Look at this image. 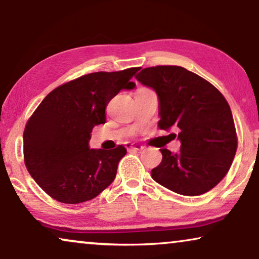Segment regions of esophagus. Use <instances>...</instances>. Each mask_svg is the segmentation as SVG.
<instances>
[{
  "label": "esophagus",
  "mask_w": 259,
  "mask_h": 259,
  "mask_svg": "<svg viewBox=\"0 0 259 259\" xmlns=\"http://www.w3.org/2000/svg\"><path fill=\"white\" fill-rule=\"evenodd\" d=\"M125 148L127 150H142L143 149V146L142 144H139V143H133V142H126L125 143Z\"/></svg>",
  "instance_id": "1"
}]
</instances>
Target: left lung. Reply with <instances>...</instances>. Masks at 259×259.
<instances>
[{"label":"left lung","instance_id":"1","mask_svg":"<svg viewBox=\"0 0 259 259\" xmlns=\"http://www.w3.org/2000/svg\"><path fill=\"white\" fill-rule=\"evenodd\" d=\"M135 78L156 92L158 127L175 129L181 142L178 153L160 149L162 161L151 178L181 195L208 192L227 174L237 151L229 103L211 82L181 66L147 67Z\"/></svg>","mask_w":259,"mask_h":259}]
</instances>
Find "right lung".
<instances>
[{
  "mask_svg": "<svg viewBox=\"0 0 259 259\" xmlns=\"http://www.w3.org/2000/svg\"><path fill=\"white\" fill-rule=\"evenodd\" d=\"M140 67L96 72L50 92L26 124L23 155L29 174L48 195L64 204L97 196L115 180L125 147L90 149L92 129L105 123V108Z\"/></svg>",
  "mask_w": 259,
  "mask_h": 259,
  "instance_id": "add662e5",
  "label": "right lung"
}]
</instances>
